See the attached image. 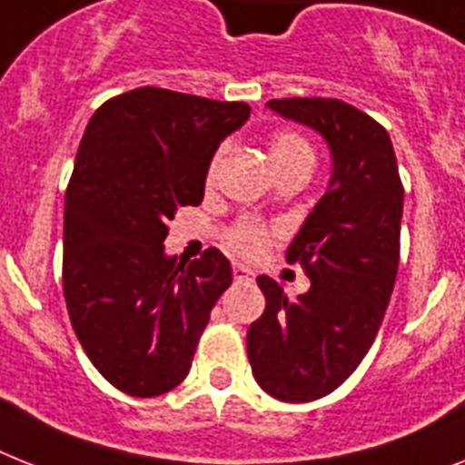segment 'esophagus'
<instances>
[{"label": "esophagus", "mask_w": 465, "mask_h": 465, "mask_svg": "<svg viewBox=\"0 0 465 465\" xmlns=\"http://www.w3.org/2000/svg\"><path fill=\"white\" fill-rule=\"evenodd\" d=\"M232 278H235L237 282H252V280H254V271L249 266H244V263H232Z\"/></svg>", "instance_id": "obj_1"}]
</instances>
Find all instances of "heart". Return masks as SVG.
<instances>
[{"label":"heart","mask_w":465,"mask_h":465,"mask_svg":"<svg viewBox=\"0 0 465 465\" xmlns=\"http://www.w3.org/2000/svg\"><path fill=\"white\" fill-rule=\"evenodd\" d=\"M225 154V147H221L211 154L209 163H206V185L213 183L216 178L218 166H221V159ZM313 161V147L309 144L306 137H302L299 133H292V130H285V133H278L271 140V161H273V166L280 168L285 166V163H292V161ZM268 237H271V230H268L266 223H261L256 218H242L237 221L232 228L228 230V235H225V242H228V247L240 256H256L261 254L268 244Z\"/></svg>","instance_id":"1"}]
</instances>
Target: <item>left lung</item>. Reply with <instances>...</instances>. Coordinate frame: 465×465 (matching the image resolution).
<instances>
[{
  "mask_svg": "<svg viewBox=\"0 0 465 465\" xmlns=\"http://www.w3.org/2000/svg\"><path fill=\"white\" fill-rule=\"evenodd\" d=\"M280 116L328 140L332 180L297 232L287 261L309 275L290 302L259 275L266 311L247 330V356L261 390L280 401H313L363 361L392 297L404 185L387 130L342 99H271Z\"/></svg>",
  "mask_w": 465,
  "mask_h": 465,
  "instance_id": "left-lung-1",
  "label": "left lung"
}]
</instances>
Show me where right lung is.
<instances>
[{"mask_svg": "<svg viewBox=\"0 0 465 465\" xmlns=\"http://www.w3.org/2000/svg\"><path fill=\"white\" fill-rule=\"evenodd\" d=\"M252 106L137 87L87 123L66 187L64 297L87 359L130 397L190 373L211 309L232 282L216 247L168 259V221L204 199L206 163Z\"/></svg>", "mask_w": 465, "mask_h": 465, "instance_id": "1", "label": "right lung"}]
</instances>
